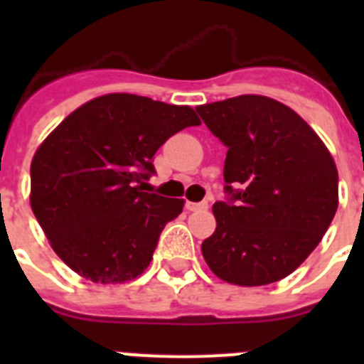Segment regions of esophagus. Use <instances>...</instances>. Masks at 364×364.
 I'll list each match as a JSON object with an SVG mask.
<instances>
[{
    "instance_id": "obj_1",
    "label": "esophagus",
    "mask_w": 364,
    "mask_h": 364,
    "mask_svg": "<svg viewBox=\"0 0 364 364\" xmlns=\"http://www.w3.org/2000/svg\"><path fill=\"white\" fill-rule=\"evenodd\" d=\"M186 210L188 211H204V210H208V202H198V204H195V202H186Z\"/></svg>"
}]
</instances>
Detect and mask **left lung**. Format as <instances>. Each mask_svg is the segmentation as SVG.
Instances as JSON below:
<instances>
[{"instance_id": "obj_1", "label": "left lung", "mask_w": 364, "mask_h": 364, "mask_svg": "<svg viewBox=\"0 0 364 364\" xmlns=\"http://www.w3.org/2000/svg\"><path fill=\"white\" fill-rule=\"evenodd\" d=\"M197 111L228 147L224 189L231 195L230 202L213 204L217 228L202 242L204 260L235 286L288 277L317 247L337 211L332 154L294 109L268 96H235Z\"/></svg>"}]
</instances>
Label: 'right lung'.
Here are the masks:
<instances>
[{"mask_svg":"<svg viewBox=\"0 0 364 364\" xmlns=\"http://www.w3.org/2000/svg\"><path fill=\"white\" fill-rule=\"evenodd\" d=\"M200 125L189 105L111 92L89 100L45 138L31 164V208L50 247L80 277L122 284L142 275L182 198L144 193L167 138Z\"/></svg>","mask_w":364,"mask_h":364,"instance_id":"add662e5","label":"right lung"}]
</instances>
